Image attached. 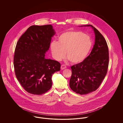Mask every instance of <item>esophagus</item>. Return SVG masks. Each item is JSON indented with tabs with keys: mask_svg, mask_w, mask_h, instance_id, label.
Returning <instances> with one entry per match:
<instances>
[{
	"mask_svg": "<svg viewBox=\"0 0 123 123\" xmlns=\"http://www.w3.org/2000/svg\"><path fill=\"white\" fill-rule=\"evenodd\" d=\"M66 66L65 65H64V64L61 65V70H64V69H66Z\"/></svg>",
	"mask_w": 123,
	"mask_h": 123,
	"instance_id": "esophagus-1",
	"label": "esophagus"
}]
</instances>
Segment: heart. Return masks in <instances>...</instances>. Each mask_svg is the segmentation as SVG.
Segmentation results:
<instances>
[{
  "instance_id": "1",
  "label": "heart",
  "mask_w": 123,
  "mask_h": 123,
  "mask_svg": "<svg viewBox=\"0 0 123 123\" xmlns=\"http://www.w3.org/2000/svg\"><path fill=\"white\" fill-rule=\"evenodd\" d=\"M93 46L91 38L80 31H69L59 35L58 42H52L50 49L53 58L60 61L65 55L71 63L78 64L83 62Z\"/></svg>"
}]
</instances>
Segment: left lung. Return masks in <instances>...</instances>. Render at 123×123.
I'll return each mask as SVG.
<instances>
[{
	"label": "left lung",
	"mask_w": 123,
	"mask_h": 123,
	"mask_svg": "<svg viewBox=\"0 0 123 123\" xmlns=\"http://www.w3.org/2000/svg\"><path fill=\"white\" fill-rule=\"evenodd\" d=\"M95 35L93 48L86 59L80 64L71 67L70 88L77 94H86L95 91L106 76L109 64L108 48L105 39L91 25Z\"/></svg>",
	"instance_id": "8db88e82"
}]
</instances>
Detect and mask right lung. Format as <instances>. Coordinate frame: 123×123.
<instances>
[{
    "label": "right lung",
    "instance_id": "obj_1",
    "mask_svg": "<svg viewBox=\"0 0 123 123\" xmlns=\"http://www.w3.org/2000/svg\"><path fill=\"white\" fill-rule=\"evenodd\" d=\"M55 33L51 25H33L17 42L14 57L15 74L30 94L46 93L52 87L53 74L60 70L59 62L45 58Z\"/></svg>",
    "mask_w": 123,
    "mask_h": 123
}]
</instances>
